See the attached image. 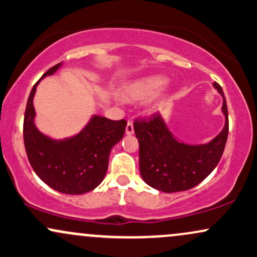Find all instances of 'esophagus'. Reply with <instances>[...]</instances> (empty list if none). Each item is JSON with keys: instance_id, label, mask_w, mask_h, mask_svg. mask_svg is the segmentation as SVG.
<instances>
[{"instance_id": "34e87169", "label": "esophagus", "mask_w": 257, "mask_h": 257, "mask_svg": "<svg viewBox=\"0 0 257 257\" xmlns=\"http://www.w3.org/2000/svg\"><path fill=\"white\" fill-rule=\"evenodd\" d=\"M133 133H134V126H133L132 122H128V123H126V126H125V134L132 135Z\"/></svg>"}]
</instances>
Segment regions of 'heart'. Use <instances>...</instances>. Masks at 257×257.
<instances>
[{
	"instance_id": "1",
	"label": "heart",
	"mask_w": 257,
	"mask_h": 257,
	"mask_svg": "<svg viewBox=\"0 0 257 257\" xmlns=\"http://www.w3.org/2000/svg\"><path fill=\"white\" fill-rule=\"evenodd\" d=\"M167 83V78L162 76H153L132 84L125 91L126 99L134 101H144L153 98Z\"/></svg>"
}]
</instances>
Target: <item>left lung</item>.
I'll return each instance as SVG.
<instances>
[{"mask_svg": "<svg viewBox=\"0 0 257 257\" xmlns=\"http://www.w3.org/2000/svg\"><path fill=\"white\" fill-rule=\"evenodd\" d=\"M214 87L222 95L225 126L204 145H187L173 137L159 113L138 118L134 132L139 141V167L147 185L166 193L187 191L209 175L219 164L228 137V111L222 88Z\"/></svg>", "mask_w": 257, "mask_h": 257, "instance_id": "obj_1", "label": "left lung"}]
</instances>
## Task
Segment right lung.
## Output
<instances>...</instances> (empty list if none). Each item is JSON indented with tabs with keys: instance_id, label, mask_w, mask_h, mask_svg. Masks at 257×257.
<instances>
[{
	"instance_id": "obj_1",
	"label": "right lung",
	"mask_w": 257,
	"mask_h": 257,
	"mask_svg": "<svg viewBox=\"0 0 257 257\" xmlns=\"http://www.w3.org/2000/svg\"><path fill=\"white\" fill-rule=\"evenodd\" d=\"M60 65L51 67L41 79L53 75ZM38 82L29 95L23 128L25 151L32 169L43 182L60 193L83 194L93 191L105 178L110 152L122 140L126 120L93 116L77 135L53 140L38 131L34 122L32 100Z\"/></svg>"
}]
</instances>
